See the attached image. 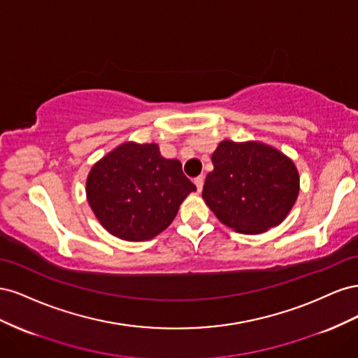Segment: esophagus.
<instances>
[{"mask_svg": "<svg viewBox=\"0 0 358 358\" xmlns=\"http://www.w3.org/2000/svg\"><path fill=\"white\" fill-rule=\"evenodd\" d=\"M194 183H196V187H197V191H201L203 189V183H204V178L200 175V176H197L196 179H194Z\"/></svg>", "mask_w": 358, "mask_h": 358, "instance_id": "esophagus-1", "label": "esophagus"}]
</instances>
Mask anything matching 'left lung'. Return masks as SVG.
I'll return each mask as SVG.
<instances>
[{"instance_id":"1","label":"left lung","mask_w":358,"mask_h":358,"mask_svg":"<svg viewBox=\"0 0 358 358\" xmlns=\"http://www.w3.org/2000/svg\"><path fill=\"white\" fill-rule=\"evenodd\" d=\"M203 199L222 224L258 234L285 220L299 196V173L289 158L263 143L224 140L212 155Z\"/></svg>"}]
</instances>
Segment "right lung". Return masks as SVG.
I'll use <instances>...</instances> for the list:
<instances>
[{
  "label": "right lung",
  "mask_w": 358,
  "mask_h": 358,
  "mask_svg": "<svg viewBox=\"0 0 358 358\" xmlns=\"http://www.w3.org/2000/svg\"><path fill=\"white\" fill-rule=\"evenodd\" d=\"M196 185L178 159L155 143H124L100 159L86 180V197L101 225L124 241H149L175 220Z\"/></svg>",
  "instance_id": "add662e5"
}]
</instances>
